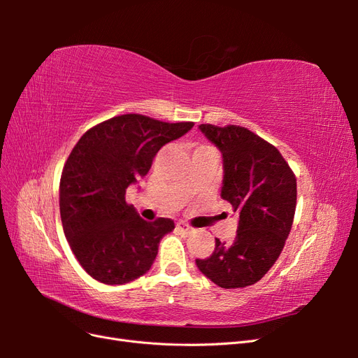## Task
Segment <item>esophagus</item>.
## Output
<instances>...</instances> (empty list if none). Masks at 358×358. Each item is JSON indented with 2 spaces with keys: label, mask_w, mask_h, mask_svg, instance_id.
Listing matches in <instances>:
<instances>
[{
  "label": "esophagus",
  "mask_w": 358,
  "mask_h": 358,
  "mask_svg": "<svg viewBox=\"0 0 358 358\" xmlns=\"http://www.w3.org/2000/svg\"><path fill=\"white\" fill-rule=\"evenodd\" d=\"M176 227H178V230H179L180 233H183V234H192L194 231H196V230L192 229L191 225H188L187 222H183V221H179V222L176 224Z\"/></svg>",
  "instance_id": "34e87169"
}]
</instances>
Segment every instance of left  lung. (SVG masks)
Returning <instances> with one entry per match:
<instances>
[{"mask_svg": "<svg viewBox=\"0 0 358 358\" xmlns=\"http://www.w3.org/2000/svg\"><path fill=\"white\" fill-rule=\"evenodd\" d=\"M199 128L221 150V197L239 212V225L234 241L215 239V251L197 258V267L221 288L252 285L276 263L291 231L296 176L273 145L245 127L201 124Z\"/></svg>", "mask_w": 358, "mask_h": 358, "instance_id": "1", "label": "left lung"}]
</instances>
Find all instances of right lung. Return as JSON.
Masks as SVG:
<instances>
[{"mask_svg": "<svg viewBox=\"0 0 358 358\" xmlns=\"http://www.w3.org/2000/svg\"><path fill=\"white\" fill-rule=\"evenodd\" d=\"M192 127L128 113L92 127L73 148L59 182L61 221L73 254L95 280L128 284L154 264L175 222L142 220L125 192L148 175L162 146Z\"/></svg>", "mask_w": 358, "mask_h": 358, "instance_id": "add662e5", "label": "right lung"}]
</instances>
